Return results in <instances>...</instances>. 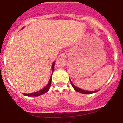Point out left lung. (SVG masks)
Segmentation results:
<instances>
[{
  "instance_id": "left-lung-1",
  "label": "left lung",
  "mask_w": 123,
  "mask_h": 123,
  "mask_svg": "<svg viewBox=\"0 0 123 123\" xmlns=\"http://www.w3.org/2000/svg\"><path fill=\"white\" fill-rule=\"evenodd\" d=\"M70 80V82H71V84L72 85L73 87L74 88V89L75 91H76L78 92H79V93H81V94H93V93H95V92H97L98 91H85V90H82L79 87H77L76 86H75L74 84H73V83L71 82V79H69Z\"/></svg>"
}]
</instances>
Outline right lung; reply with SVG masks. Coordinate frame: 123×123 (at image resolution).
<instances>
[{"mask_svg": "<svg viewBox=\"0 0 123 123\" xmlns=\"http://www.w3.org/2000/svg\"><path fill=\"white\" fill-rule=\"evenodd\" d=\"M55 62H54L52 65V71H54V65H55ZM51 81H52V76H51L50 79L49 81L48 84H47V85L45 87H44L42 89H41V91H37V92H34V93H31V94H23L24 95H25V96H29V97H37V96H39V95H42V94H45V93H46V92L49 90L50 87Z\"/></svg>", "mask_w": 123, "mask_h": 123, "instance_id": "1", "label": "right lung"}]
</instances>
